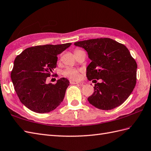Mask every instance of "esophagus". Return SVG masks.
I'll use <instances>...</instances> for the list:
<instances>
[{"mask_svg": "<svg viewBox=\"0 0 151 151\" xmlns=\"http://www.w3.org/2000/svg\"><path fill=\"white\" fill-rule=\"evenodd\" d=\"M70 83L71 84H78V83H80V82H77V81H75V80H70Z\"/></svg>", "mask_w": 151, "mask_h": 151, "instance_id": "obj_1", "label": "esophagus"}]
</instances>
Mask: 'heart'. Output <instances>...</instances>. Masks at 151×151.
<instances>
[{
	"instance_id": "b5f03b06",
	"label": "heart",
	"mask_w": 151,
	"mask_h": 151,
	"mask_svg": "<svg viewBox=\"0 0 151 151\" xmlns=\"http://www.w3.org/2000/svg\"><path fill=\"white\" fill-rule=\"evenodd\" d=\"M78 51V50H75ZM63 75L73 80H78L80 77V70L76 68H68L63 71Z\"/></svg>"
}]
</instances>
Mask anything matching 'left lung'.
Here are the masks:
<instances>
[{
    "label": "left lung",
    "mask_w": 151,
    "mask_h": 151,
    "mask_svg": "<svg viewBox=\"0 0 151 151\" xmlns=\"http://www.w3.org/2000/svg\"><path fill=\"white\" fill-rule=\"evenodd\" d=\"M74 45L86 50L91 60L86 69L88 80H102L101 83L95 84L88 101L103 110L122 105L137 82V64L128 49L110 38L92 39Z\"/></svg>",
    "instance_id": "obj_1"
}]
</instances>
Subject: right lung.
<instances>
[{
  "mask_svg": "<svg viewBox=\"0 0 151 151\" xmlns=\"http://www.w3.org/2000/svg\"><path fill=\"white\" fill-rule=\"evenodd\" d=\"M71 45L32 46L15 58L11 80L20 101L29 110L48 113L63 102L69 81L61 78L55 84H46V80L57 66V56Z\"/></svg>",
  "mask_w": 151,
  "mask_h": 151,
  "instance_id": "obj_1",
  "label": "right lung"
}]
</instances>
